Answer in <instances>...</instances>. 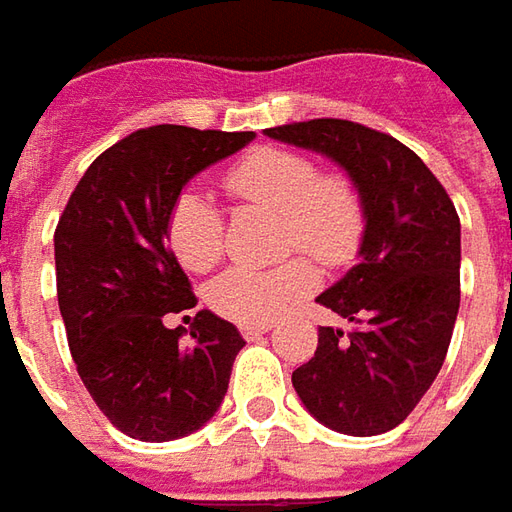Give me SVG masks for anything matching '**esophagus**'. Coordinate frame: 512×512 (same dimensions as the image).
Returning a JSON list of instances; mask_svg holds the SVG:
<instances>
[{
    "label": "esophagus",
    "instance_id": "obj_1",
    "mask_svg": "<svg viewBox=\"0 0 512 512\" xmlns=\"http://www.w3.org/2000/svg\"><path fill=\"white\" fill-rule=\"evenodd\" d=\"M266 331H272V323H263V326H240V334H243L246 340H257V337H263Z\"/></svg>",
    "mask_w": 512,
    "mask_h": 512
}]
</instances>
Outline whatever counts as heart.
Instances as JSON below:
<instances>
[{
  "label": "heart",
  "mask_w": 512,
  "mask_h": 512,
  "mask_svg": "<svg viewBox=\"0 0 512 512\" xmlns=\"http://www.w3.org/2000/svg\"><path fill=\"white\" fill-rule=\"evenodd\" d=\"M226 186L243 201L283 215V249H303L328 269L351 263L365 238V201L343 172H320L306 152L260 147L226 172ZM172 255L189 272L212 269L223 255V215L215 201L195 189H181L164 221ZM317 286V269L306 257L280 266H232L212 280L209 306L226 320L263 326L300 303Z\"/></svg>",
  "instance_id": "obj_1"
}]
</instances>
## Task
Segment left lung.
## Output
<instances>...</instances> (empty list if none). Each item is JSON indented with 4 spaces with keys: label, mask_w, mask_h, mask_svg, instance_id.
Wrapping results in <instances>:
<instances>
[{
    "label": "left lung",
    "mask_w": 512,
    "mask_h": 512,
    "mask_svg": "<svg viewBox=\"0 0 512 512\" xmlns=\"http://www.w3.org/2000/svg\"><path fill=\"white\" fill-rule=\"evenodd\" d=\"M266 135L337 161L368 218L360 263L317 297L351 328L320 326L317 351L291 385L331 431H391L425 397L448 354L462 263L456 206L425 161L388 133L314 118Z\"/></svg>",
    "instance_id": "obj_1"
}]
</instances>
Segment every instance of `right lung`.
I'll list each match as a JSON object with an SVG mask.
<instances>
[{"instance_id":"right-lung-1","label":"right lung","mask_w":512,"mask_h":512,"mask_svg":"<svg viewBox=\"0 0 512 512\" xmlns=\"http://www.w3.org/2000/svg\"><path fill=\"white\" fill-rule=\"evenodd\" d=\"M255 133L158 124L104 150L64 206L56 291L67 345L101 414L141 442H169L203 428L221 408L243 337L212 311L195 309L189 277L169 252L172 198L201 169L243 150Z\"/></svg>"}]
</instances>
